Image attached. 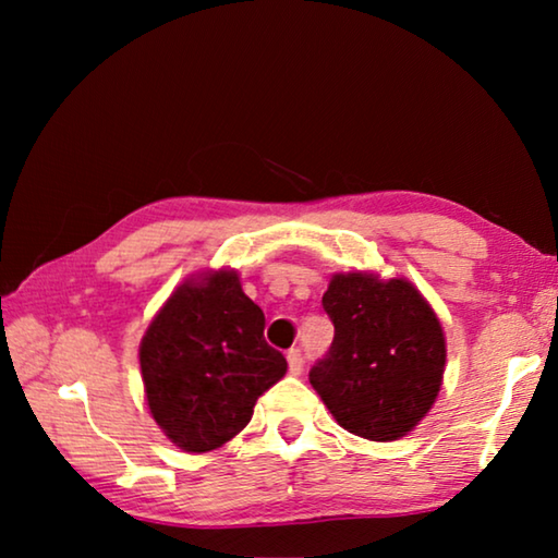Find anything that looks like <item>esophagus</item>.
<instances>
[{"label":"esophagus","mask_w":558,"mask_h":558,"mask_svg":"<svg viewBox=\"0 0 558 558\" xmlns=\"http://www.w3.org/2000/svg\"><path fill=\"white\" fill-rule=\"evenodd\" d=\"M288 366H290L292 374H300L302 372V366H305V359H302L300 349H290V352H288Z\"/></svg>","instance_id":"34e87169"}]
</instances>
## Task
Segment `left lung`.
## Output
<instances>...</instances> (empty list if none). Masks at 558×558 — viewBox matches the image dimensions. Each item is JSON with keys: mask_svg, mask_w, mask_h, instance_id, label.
<instances>
[{"mask_svg": "<svg viewBox=\"0 0 558 558\" xmlns=\"http://www.w3.org/2000/svg\"><path fill=\"white\" fill-rule=\"evenodd\" d=\"M335 325L310 384L344 430L399 440L436 403L446 372V335L428 300L405 278L337 272L323 295Z\"/></svg>", "mask_w": 558, "mask_h": 558, "instance_id": "obj_1", "label": "left lung"}]
</instances>
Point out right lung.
I'll return each mask as SVG.
<instances>
[{
	"mask_svg": "<svg viewBox=\"0 0 558 558\" xmlns=\"http://www.w3.org/2000/svg\"><path fill=\"white\" fill-rule=\"evenodd\" d=\"M266 315L235 270L184 280L140 344L147 405L184 452H209L248 426L258 396L288 372L266 337Z\"/></svg>",
	"mask_w": 558,
	"mask_h": 558,
	"instance_id": "obj_1",
	"label": "right lung"
}]
</instances>
